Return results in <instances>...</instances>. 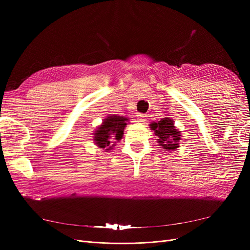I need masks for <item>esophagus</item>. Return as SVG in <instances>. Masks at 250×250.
Instances as JSON below:
<instances>
[{"instance_id": "esophagus-1", "label": "esophagus", "mask_w": 250, "mask_h": 250, "mask_svg": "<svg viewBox=\"0 0 250 250\" xmlns=\"http://www.w3.org/2000/svg\"><path fill=\"white\" fill-rule=\"evenodd\" d=\"M137 120H138V122H139V123H144V122H146L147 116L143 115V113H139V115L137 116Z\"/></svg>"}]
</instances>
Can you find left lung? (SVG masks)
Listing matches in <instances>:
<instances>
[{"instance_id":"obj_1","label":"left lung","mask_w":250,"mask_h":250,"mask_svg":"<svg viewBox=\"0 0 250 250\" xmlns=\"http://www.w3.org/2000/svg\"><path fill=\"white\" fill-rule=\"evenodd\" d=\"M149 126L157 137V145L161 146V148L166 151H174L179 147L183 134L174 125V121L171 118H163L158 122L151 123Z\"/></svg>"}]
</instances>
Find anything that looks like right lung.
<instances>
[{"label": "right lung", "mask_w": 250, "mask_h": 250, "mask_svg": "<svg viewBox=\"0 0 250 250\" xmlns=\"http://www.w3.org/2000/svg\"><path fill=\"white\" fill-rule=\"evenodd\" d=\"M129 119L118 115H109L103 120L101 125L96 128L93 133V141L96 146L109 151L116 146L117 142L122 140L124 129Z\"/></svg>", "instance_id": "obj_1"}]
</instances>
